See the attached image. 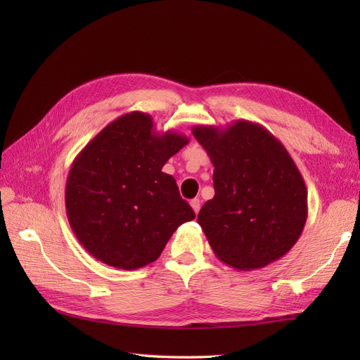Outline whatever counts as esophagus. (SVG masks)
I'll list each match as a JSON object with an SVG mask.
<instances>
[{
    "label": "esophagus",
    "instance_id": "34e87169",
    "mask_svg": "<svg viewBox=\"0 0 360 360\" xmlns=\"http://www.w3.org/2000/svg\"><path fill=\"white\" fill-rule=\"evenodd\" d=\"M190 205H192V209H193V212L196 213V215H198V213H200V209H201V201L200 200H198V198H195V200H192V201H190Z\"/></svg>",
    "mask_w": 360,
    "mask_h": 360
}]
</instances>
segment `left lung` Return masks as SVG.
<instances>
[{
  "instance_id": "obj_1",
  "label": "left lung",
  "mask_w": 360,
  "mask_h": 360,
  "mask_svg": "<svg viewBox=\"0 0 360 360\" xmlns=\"http://www.w3.org/2000/svg\"><path fill=\"white\" fill-rule=\"evenodd\" d=\"M192 133L215 167V196L198 213L213 254L240 271L286 255L307 223L308 190L285 145L244 119Z\"/></svg>"
}]
</instances>
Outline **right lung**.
Masks as SVG:
<instances>
[{"label": "right lung", "mask_w": 360, "mask_h": 360, "mask_svg": "<svg viewBox=\"0 0 360 360\" xmlns=\"http://www.w3.org/2000/svg\"><path fill=\"white\" fill-rule=\"evenodd\" d=\"M188 143L176 131L156 133L147 112L112 120L70 168L66 215L75 238L98 262L134 271L156 262L176 229L195 212L162 167Z\"/></svg>", "instance_id": "right-lung-1"}]
</instances>
